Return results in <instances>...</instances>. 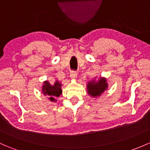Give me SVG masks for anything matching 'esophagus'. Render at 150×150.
I'll return each mask as SVG.
<instances>
[{"instance_id": "1", "label": "esophagus", "mask_w": 150, "mask_h": 150, "mask_svg": "<svg viewBox=\"0 0 150 150\" xmlns=\"http://www.w3.org/2000/svg\"><path fill=\"white\" fill-rule=\"evenodd\" d=\"M77 75H78V72L75 70H72L70 72V77L72 78H76Z\"/></svg>"}]
</instances>
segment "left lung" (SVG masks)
<instances>
[{
	"instance_id": "8db88e82",
	"label": "left lung",
	"mask_w": 150,
	"mask_h": 150,
	"mask_svg": "<svg viewBox=\"0 0 150 150\" xmlns=\"http://www.w3.org/2000/svg\"><path fill=\"white\" fill-rule=\"evenodd\" d=\"M107 83L105 78H100L98 82L93 80L88 84V93L93 97L100 96L106 90Z\"/></svg>"
}]
</instances>
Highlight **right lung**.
I'll use <instances>...</instances> for the list:
<instances>
[{"label":"right lung","instance_id":"obj_1","mask_svg":"<svg viewBox=\"0 0 150 150\" xmlns=\"http://www.w3.org/2000/svg\"><path fill=\"white\" fill-rule=\"evenodd\" d=\"M42 91L45 96H48L50 97V100L54 101V98L59 97L62 94V90H61V84L59 82L56 81L54 86L50 84L49 82H45Z\"/></svg>","mask_w":150,"mask_h":150}]
</instances>
